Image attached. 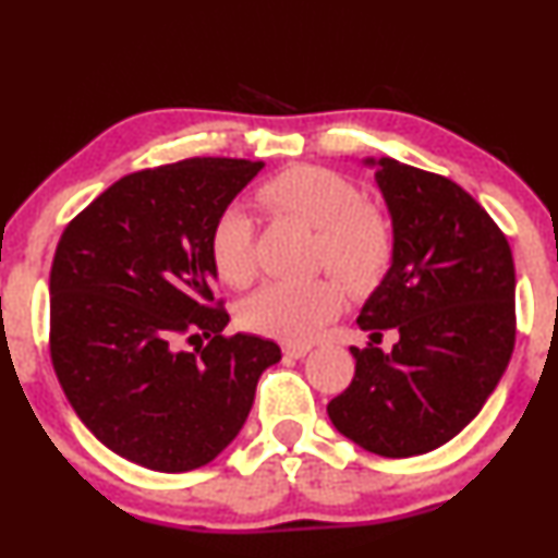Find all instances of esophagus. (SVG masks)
<instances>
[{
  "label": "esophagus",
  "instance_id": "34e87169",
  "mask_svg": "<svg viewBox=\"0 0 558 558\" xmlns=\"http://www.w3.org/2000/svg\"><path fill=\"white\" fill-rule=\"evenodd\" d=\"M308 351H312V345H308V343H288V345H283L286 359H304Z\"/></svg>",
  "mask_w": 558,
  "mask_h": 558
}]
</instances>
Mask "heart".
I'll use <instances>...</instances> for the list:
<instances>
[{"instance_id": "heart-1", "label": "heart", "mask_w": 558, "mask_h": 558, "mask_svg": "<svg viewBox=\"0 0 558 558\" xmlns=\"http://www.w3.org/2000/svg\"><path fill=\"white\" fill-rule=\"evenodd\" d=\"M257 203L272 215H288L319 239L317 259L353 291L377 286L392 262V228L351 179L322 166H293L259 186ZM207 252L228 286H246L254 275V220L241 205H228L213 220ZM340 312V291L330 278L291 283L272 280L241 306V325L301 343Z\"/></svg>"}]
</instances>
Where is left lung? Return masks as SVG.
Here are the masks:
<instances>
[{
	"label": "left lung",
	"instance_id": "obj_1",
	"mask_svg": "<svg viewBox=\"0 0 558 558\" xmlns=\"http://www.w3.org/2000/svg\"><path fill=\"white\" fill-rule=\"evenodd\" d=\"M392 218V267L359 314L385 353L351 348L353 381L327 413L381 458H413L458 436L514 351V262L492 215L460 184L395 158H366Z\"/></svg>",
	"mask_w": 558,
	"mask_h": 558
}]
</instances>
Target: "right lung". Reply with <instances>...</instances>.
I'll use <instances>...</instances> for the list:
<instances>
[{"mask_svg": "<svg viewBox=\"0 0 558 558\" xmlns=\"http://www.w3.org/2000/svg\"><path fill=\"white\" fill-rule=\"evenodd\" d=\"M262 160L186 158L134 171L70 220L51 265V364L98 441L158 473L218 458L280 348L223 335L213 220ZM199 337L208 338L203 347ZM199 342L184 352L180 340Z\"/></svg>", "mask_w": 558, "mask_h": 558, "instance_id": "add662e5", "label": "right lung"}]
</instances>
